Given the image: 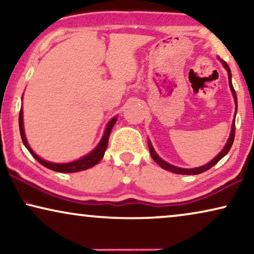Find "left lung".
<instances>
[{
  "label": "left lung",
  "instance_id": "8db88e82",
  "mask_svg": "<svg viewBox=\"0 0 254 254\" xmlns=\"http://www.w3.org/2000/svg\"><path fill=\"white\" fill-rule=\"evenodd\" d=\"M220 59V58H218ZM221 64H223V67L227 69L228 71V77H229V86H230V90L232 92V96H234V99H235V104H236V111H235V118H236V113H237V96H236V92H235V89H234V85H232V81H231V70L230 68H229L228 64L223 60H221ZM235 118L234 120H232V125H231V131H230V135H229V138L227 141V143L222 149L220 154H218L216 157H214L213 159L209 163H207V164H204L202 166H199V168H194V169H184V168H179V166H175L172 164H170V163L165 162L164 159H162L159 156L157 155V152L155 151L154 147H152L150 140H148V145H149V151H150V155L154 161L157 163V164L161 166L162 169L166 170V171H170V172H173V173H177V175H199V173H202L204 171H207V170H209L210 168H213V166L216 164L218 161H221L222 158L224 157L225 155L228 154L229 150H230L232 143H234V138H235Z\"/></svg>",
  "mask_w": 254,
  "mask_h": 254
}]
</instances>
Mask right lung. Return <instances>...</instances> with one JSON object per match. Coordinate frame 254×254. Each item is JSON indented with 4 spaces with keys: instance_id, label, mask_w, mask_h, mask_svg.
Returning a JSON list of instances; mask_svg holds the SVG:
<instances>
[{
    "instance_id": "1",
    "label": "right lung",
    "mask_w": 254,
    "mask_h": 254,
    "mask_svg": "<svg viewBox=\"0 0 254 254\" xmlns=\"http://www.w3.org/2000/svg\"><path fill=\"white\" fill-rule=\"evenodd\" d=\"M117 119H118V117H113L112 119L107 123L105 131H104V134L102 136V140L99 141V143L96 145V148L93 149L92 151H90L89 154H86L85 156H83V157H81V158L76 159V161H72L69 163H53V162L45 161V159L39 157V156H38L36 152L32 150V149H31L29 143H27L25 131H24L23 107L20 109V112H19V131H20V136H22V141H23L24 145H25L27 150L30 151V154L32 155L41 165H44L45 168L53 170V171H57V172L72 173V172H79V171H83V170L92 168V166L98 164V163L102 161V158L104 157V154H105V150L107 148V143H109L110 133H111V130H112L114 124L117 123Z\"/></svg>"
}]
</instances>
